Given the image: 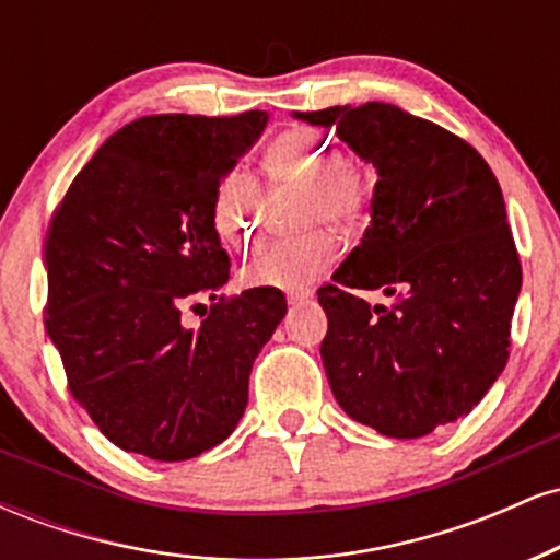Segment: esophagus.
<instances>
[{
  "mask_svg": "<svg viewBox=\"0 0 560 560\" xmlns=\"http://www.w3.org/2000/svg\"><path fill=\"white\" fill-rule=\"evenodd\" d=\"M311 298H313L311 289H289V292H287L289 305H298V302H305V300H311Z\"/></svg>",
  "mask_w": 560,
  "mask_h": 560,
  "instance_id": "1",
  "label": "esophagus"
}]
</instances>
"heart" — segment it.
Instances as JSON below:
<instances>
[{
    "instance_id": "b5f03b06",
    "label": "heart",
    "mask_w": 560,
    "mask_h": 560,
    "mask_svg": "<svg viewBox=\"0 0 560 560\" xmlns=\"http://www.w3.org/2000/svg\"><path fill=\"white\" fill-rule=\"evenodd\" d=\"M266 168L271 176L313 184L311 223L329 221L337 229H352L361 221L365 195L352 173L345 171L342 152L316 131H292L268 150ZM213 226L229 247L253 249L260 242V189L244 171H229L213 191ZM337 258L329 234L271 244L242 268L247 287L302 289L324 273Z\"/></svg>"
}]
</instances>
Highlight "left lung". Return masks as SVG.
I'll list each match as a JSON object with an SVG mask.
<instances>
[{
  "instance_id": "1",
  "label": "left lung",
  "mask_w": 560,
  "mask_h": 560,
  "mask_svg": "<svg viewBox=\"0 0 560 560\" xmlns=\"http://www.w3.org/2000/svg\"><path fill=\"white\" fill-rule=\"evenodd\" d=\"M376 168L371 226L318 289L320 361L339 408L397 440L468 416L508 361L522 262L485 158L387 102L292 113ZM352 288L398 294L371 308Z\"/></svg>"
}]
</instances>
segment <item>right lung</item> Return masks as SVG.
I'll use <instances>...</instances> for the list:
<instances>
[{
	"mask_svg": "<svg viewBox=\"0 0 560 560\" xmlns=\"http://www.w3.org/2000/svg\"><path fill=\"white\" fill-rule=\"evenodd\" d=\"M268 126L147 115L83 165L44 242L47 334L100 432L152 460L221 445L247 408L249 371L287 313L279 289L218 298L229 255L213 191ZM218 299L199 330L180 313Z\"/></svg>",
	"mask_w": 560,
	"mask_h": 560,
	"instance_id": "right-lung-1",
	"label": "right lung"
}]
</instances>
